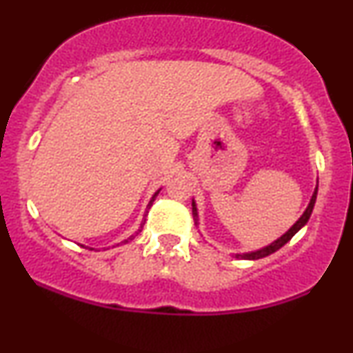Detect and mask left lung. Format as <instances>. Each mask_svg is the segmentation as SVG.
Wrapping results in <instances>:
<instances>
[{
  "mask_svg": "<svg viewBox=\"0 0 353 353\" xmlns=\"http://www.w3.org/2000/svg\"><path fill=\"white\" fill-rule=\"evenodd\" d=\"M317 190H319V185H317V188H315L314 194H312L310 204L307 205L305 212L302 214V217L299 219V221L295 222V224L292 225V228H290L289 230H287V232L283 234V236H282L281 239H277V241L272 242V244H270V245L264 247V249L255 250V252H249V254H237V257H242V259H250V261H255V259L267 257V255L274 254L275 250H279V249H281V247L285 245L287 242H289L290 239H292V237L295 236V234H297L299 230H301V229L303 228V225L307 224V221H309V219H310V214H312V210H314V205H315V199H317ZM192 216H194V221H196V224H197V208H196V204H194V201H192Z\"/></svg>",
  "mask_w": 353,
  "mask_h": 353,
  "instance_id": "left-lung-1",
  "label": "left lung"
}]
</instances>
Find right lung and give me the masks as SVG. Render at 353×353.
Returning <instances> with one entry per match:
<instances>
[{
	"mask_svg": "<svg viewBox=\"0 0 353 353\" xmlns=\"http://www.w3.org/2000/svg\"><path fill=\"white\" fill-rule=\"evenodd\" d=\"M157 194H159V190H157V192H156V194H154V196H152V199H151V201H149V205H148V208H151V205H152V202H154V199H156V196H157ZM145 216H148V214H145ZM145 216H144V217H145ZM144 222H145V219H144V221H143V224H141V229H143ZM141 229H139V232H141ZM128 241H132V236H131V237H129V239H128ZM128 241H124V242H128Z\"/></svg>",
	"mask_w": 353,
	"mask_h": 353,
	"instance_id": "add662e5",
	"label": "right lung"
}]
</instances>
